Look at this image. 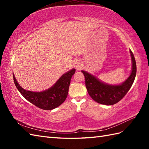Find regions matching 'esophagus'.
<instances>
[{
	"instance_id": "obj_1",
	"label": "esophagus",
	"mask_w": 149,
	"mask_h": 149,
	"mask_svg": "<svg viewBox=\"0 0 149 149\" xmlns=\"http://www.w3.org/2000/svg\"><path fill=\"white\" fill-rule=\"evenodd\" d=\"M81 65V63L80 61H75V63H74V66H75V68H76V69L80 68Z\"/></svg>"
}]
</instances>
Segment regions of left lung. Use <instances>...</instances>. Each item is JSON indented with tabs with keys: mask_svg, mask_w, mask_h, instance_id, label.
I'll list each match as a JSON object with an SVG mask.
<instances>
[{
	"mask_svg": "<svg viewBox=\"0 0 149 149\" xmlns=\"http://www.w3.org/2000/svg\"><path fill=\"white\" fill-rule=\"evenodd\" d=\"M130 54L132 61L131 72L127 79L122 84H107L90 73L81 70L84 75L85 84L88 94L95 102L104 105H113L118 102L130 90L136 74V64L131 50Z\"/></svg>",
	"mask_w": 149,
	"mask_h": 149,
	"instance_id": "obj_1",
	"label": "left lung"
}]
</instances>
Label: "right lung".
I'll return each instance as SVG.
<instances>
[{
	"mask_svg": "<svg viewBox=\"0 0 149 149\" xmlns=\"http://www.w3.org/2000/svg\"><path fill=\"white\" fill-rule=\"evenodd\" d=\"M75 71V69L73 68L65 73L52 86L40 92L24 89L18 83L13 73V76L16 87L25 99L40 109L51 110L59 106L66 99L71 78Z\"/></svg>",
	"mask_w": 149,
	"mask_h": 149,
	"instance_id": "add662e5",
	"label": "right lung"
}]
</instances>
